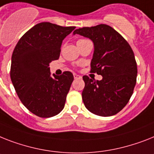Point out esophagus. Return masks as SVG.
<instances>
[{"label":"esophagus","instance_id":"34e87169","mask_svg":"<svg viewBox=\"0 0 154 154\" xmlns=\"http://www.w3.org/2000/svg\"><path fill=\"white\" fill-rule=\"evenodd\" d=\"M74 78L75 79H77L81 78V76L79 75H77V74H74Z\"/></svg>","mask_w":154,"mask_h":154}]
</instances>
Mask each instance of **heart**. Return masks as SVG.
Wrapping results in <instances>:
<instances>
[{
    "label": "heart",
    "instance_id": "b5f03b06",
    "mask_svg": "<svg viewBox=\"0 0 154 154\" xmlns=\"http://www.w3.org/2000/svg\"><path fill=\"white\" fill-rule=\"evenodd\" d=\"M79 41H81V40H79Z\"/></svg>",
    "mask_w": 154,
    "mask_h": 154
}]
</instances>
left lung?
<instances>
[{
    "instance_id": "obj_1",
    "label": "left lung",
    "mask_w": 154,
    "mask_h": 154,
    "mask_svg": "<svg viewBox=\"0 0 154 154\" xmlns=\"http://www.w3.org/2000/svg\"><path fill=\"white\" fill-rule=\"evenodd\" d=\"M75 34L93 42L91 72L102 76L100 81L82 77L85 106L101 116L118 113L128 104L136 84L137 64L131 48L117 31L106 24L76 29Z\"/></svg>"
}]
</instances>
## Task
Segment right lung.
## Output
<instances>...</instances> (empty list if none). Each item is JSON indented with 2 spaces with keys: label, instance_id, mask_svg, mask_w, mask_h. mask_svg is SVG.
I'll return each instance as SVG.
<instances>
[{
  "label": "right lung",
  "instance_id": "obj_1",
  "mask_svg": "<svg viewBox=\"0 0 154 154\" xmlns=\"http://www.w3.org/2000/svg\"><path fill=\"white\" fill-rule=\"evenodd\" d=\"M75 28L40 23L25 33L14 49L11 82L24 106L39 117L54 116L64 107L73 75H51L49 66L59 59L62 42Z\"/></svg>",
  "mask_w": 154,
  "mask_h": 154
}]
</instances>
